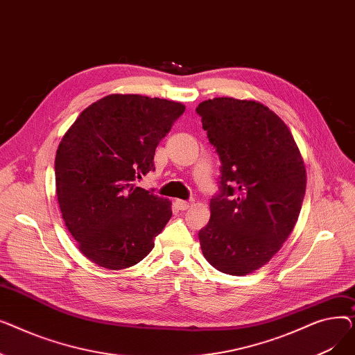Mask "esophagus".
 I'll return each mask as SVG.
<instances>
[{"label": "esophagus", "instance_id": "1", "mask_svg": "<svg viewBox=\"0 0 355 355\" xmlns=\"http://www.w3.org/2000/svg\"><path fill=\"white\" fill-rule=\"evenodd\" d=\"M177 206L180 210H187L189 207L193 206V201H185V200H177Z\"/></svg>", "mask_w": 355, "mask_h": 355}]
</instances>
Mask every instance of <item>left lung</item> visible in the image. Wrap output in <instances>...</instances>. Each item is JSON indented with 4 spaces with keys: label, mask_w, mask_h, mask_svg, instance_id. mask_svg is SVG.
Returning a JSON list of instances; mask_svg holds the SVG:
<instances>
[{
    "label": "left lung",
    "mask_w": 355,
    "mask_h": 355,
    "mask_svg": "<svg viewBox=\"0 0 355 355\" xmlns=\"http://www.w3.org/2000/svg\"><path fill=\"white\" fill-rule=\"evenodd\" d=\"M216 148L220 193L198 232L207 262L243 276L266 265L301 213L306 171L289 128L256 101L214 98L196 109Z\"/></svg>",
    "instance_id": "1"
}]
</instances>
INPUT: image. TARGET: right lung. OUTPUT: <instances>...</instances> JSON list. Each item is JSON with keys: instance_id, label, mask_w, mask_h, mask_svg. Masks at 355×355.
I'll use <instances>...</instances> for the list:
<instances>
[{"instance_id": "right-lung-1", "label": "right lung", "mask_w": 355, "mask_h": 355, "mask_svg": "<svg viewBox=\"0 0 355 355\" xmlns=\"http://www.w3.org/2000/svg\"><path fill=\"white\" fill-rule=\"evenodd\" d=\"M180 102L109 95L87 106L55 153V193L79 250L110 270L139 263L171 218V202L137 187L155 148L184 114Z\"/></svg>"}]
</instances>
